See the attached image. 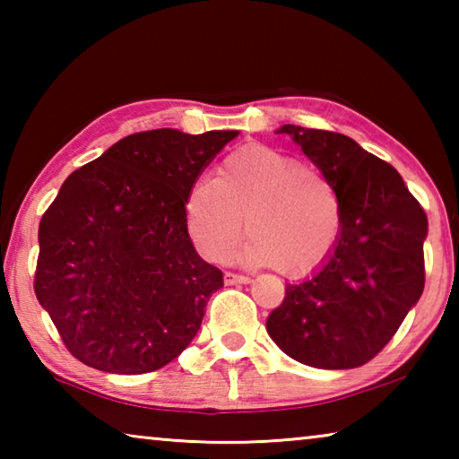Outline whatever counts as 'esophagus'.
Returning a JSON list of instances; mask_svg holds the SVG:
<instances>
[{
	"label": "esophagus",
	"instance_id": "obj_1",
	"mask_svg": "<svg viewBox=\"0 0 459 459\" xmlns=\"http://www.w3.org/2000/svg\"><path fill=\"white\" fill-rule=\"evenodd\" d=\"M224 283H227V285L251 283V277H248V275H238V273H230V271H227V273H224Z\"/></svg>",
	"mask_w": 459,
	"mask_h": 459
}]
</instances>
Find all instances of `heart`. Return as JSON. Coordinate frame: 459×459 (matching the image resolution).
<instances>
[{
    "label": "heart",
    "instance_id": "b5f03b06",
    "mask_svg": "<svg viewBox=\"0 0 459 459\" xmlns=\"http://www.w3.org/2000/svg\"><path fill=\"white\" fill-rule=\"evenodd\" d=\"M247 230L238 259L301 275L328 257L340 232V200L320 168L267 145L238 147L214 180L200 178L184 200L186 230L202 257L224 261Z\"/></svg>",
    "mask_w": 459,
    "mask_h": 459
}]
</instances>
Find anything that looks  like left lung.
<instances>
[{"label":"left lung","instance_id":"left-lung-1","mask_svg":"<svg viewBox=\"0 0 459 459\" xmlns=\"http://www.w3.org/2000/svg\"><path fill=\"white\" fill-rule=\"evenodd\" d=\"M330 178L340 232L320 267L287 283L267 332L307 367L356 368L383 351L423 293L427 214L391 164L333 131L281 126Z\"/></svg>","mask_w":459,"mask_h":459}]
</instances>
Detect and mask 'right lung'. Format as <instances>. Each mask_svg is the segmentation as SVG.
Segmentation results:
<instances>
[{
    "mask_svg": "<svg viewBox=\"0 0 459 459\" xmlns=\"http://www.w3.org/2000/svg\"><path fill=\"white\" fill-rule=\"evenodd\" d=\"M237 135L142 131L62 184L38 229L34 291L76 360L143 375L188 348L222 271L194 248L184 200Z\"/></svg>",
    "mask_w": 459,
    "mask_h": 459,
    "instance_id": "obj_1",
    "label": "right lung"
}]
</instances>
